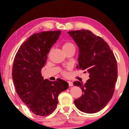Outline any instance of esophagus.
<instances>
[{
    "label": "esophagus",
    "instance_id": "obj_1",
    "mask_svg": "<svg viewBox=\"0 0 129 129\" xmlns=\"http://www.w3.org/2000/svg\"><path fill=\"white\" fill-rule=\"evenodd\" d=\"M68 84H69V86H73V82H70V81H68Z\"/></svg>",
    "mask_w": 129,
    "mask_h": 129
}]
</instances>
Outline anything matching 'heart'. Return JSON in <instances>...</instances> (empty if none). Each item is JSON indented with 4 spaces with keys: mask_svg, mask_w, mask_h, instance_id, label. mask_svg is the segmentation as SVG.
<instances>
[{
    "mask_svg": "<svg viewBox=\"0 0 129 129\" xmlns=\"http://www.w3.org/2000/svg\"><path fill=\"white\" fill-rule=\"evenodd\" d=\"M70 48H75V45H74V44L73 43L70 42H65L62 46L63 50H68V49H70ZM61 73L62 75H63V76H66L67 75V72L64 70L61 71Z\"/></svg>",
    "mask_w": 129,
    "mask_h": 129,
    "instance_id": "b5f03b06",
    "label": "heart"
}]
</instances>
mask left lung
<instances>
[{
  "instance_id": "8db88e82",
  "label": "left lung",
  "mask_w": 129,
  "mask_h": 129,
  "mask_svg": "<svg viewBox=\"0 0 129 129\" xmlns=\"http://www.w3.org/2000/svg\"><path fill=\"white\" fill-rule=\"evenodd\" d=\"M79 47L78 69L88 72L85 84L74 82L83 94L75 101L81 112L94 113L106 107L115 91L118 78L116 60L107 43L100 36L85 29L68 32Z\"/></svg>"
}]
</instances>
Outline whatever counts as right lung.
Listing matches in <instances>:
<instances>
[{"label": "right lung", "mask_w": 129, "mask_h": 129, "mask_svg": "<svg viewBox=\"0 0 129 129\" xmlns=\"http://www.w3.org/2000/svg\"><path fill=\"white\" fill-rule=\"evenodd\" d=\"M61 31L35 33L23 42L14 57L12 77L16 93L34 114L48 116L55 110L57 96L69 84L61 79H44L41 69Z\"/></svg>", "instance_id": "add662e5"}]
</instances>
